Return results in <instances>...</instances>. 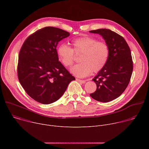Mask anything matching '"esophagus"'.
I'll use <instances>...</instances> for the list:
<instances>
[{"label":"esophagus","mask_w":149,"mask_h":149,"mask_svg":"<svg viewBox=\"0 0 149 149\" xmlns=\"http://www.w3.org/2000/svg\"><path fill=\"white\" fill-rule=\"evenodd\" d=\"M76 80H77V81H78V82L82 83V84H84L85 82H86V81H85V80H81V79H78V78H77Z\"/></svg>","instance_id":"34e87169"}]
</instances>
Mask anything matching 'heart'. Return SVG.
I'll return each instance as SVG.
<instances>
[{
    "instance_id": "heart-1",
    "label": "heart",
    "mask_w": 149,
    "mask_h": 149,
    "mask_svg": "<svg viewBox=\"0 0 149 149\" xmlns=\"http://www.w3.org/2000/svg\"><path fill=\"white\" fill-rule=\"evenodd\" d=\"M72 48L66 44L60 45L57 49L59 61L66 67L72 65L75 54H81L78 64L72 67L70 71L75 76L84 78L91 71H100L105 65L109 56V48L104 42L97 41L90 36H82L71 41Z\"/></svg>"
}]
</instances>
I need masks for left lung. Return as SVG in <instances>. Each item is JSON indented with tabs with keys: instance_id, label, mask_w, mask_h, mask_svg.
Wrapping results in <instances>:
<instances>
[{
	"instance_id": "1",
	"label": "left lung",
	"mask_w": 149,
	"mask_h": 149,
	"mask_svg": "<svg viewBox=\"0 0 149 149\" xmlns=\"http://www.w3.org/2000/svg\"><path fill=\"white\" fill-rule=\"evenodd\" d=\"M90 32L100 35L110 51L105 66L93 79L97 90L90 95L98 101L107 102L120 96L129 85L133 69L130 49L121 36L110 29H99Z\"/></svg>"
}]
</instances>
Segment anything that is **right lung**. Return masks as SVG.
Returning a JSON list of instances; mask_svg holds the SVG:
<instances>
[{
  "instance_id": "add662e5",
  "label": "right lung",
  "mask_w": 149,
  "mask_h": 149,
  "mask_svg": "<svg viewBox=\"0 0 149 149\" xmlns=\"http://www.w3.org/2000/svg\"><path fill=\"white\" fill-rule=\"evenodd\" d=\"M69 36L64 30L45 27L30 35L20 49L19 81L26 93L40 103L55 102L75 79L59 61L56 51L58 42Z\"/></svg>"
}]
</instances>
